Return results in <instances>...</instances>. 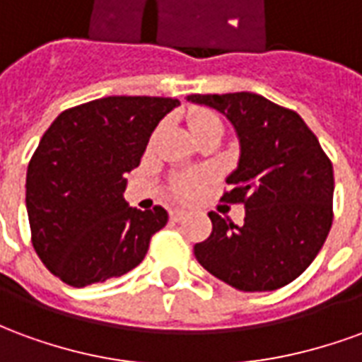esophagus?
<instances>
[{"label": "esophagus", "mask_w": 362, "mask_h": 362, "mask_svg": "<svg viewBox=\"0 0 362 362\" xmlns=\"http://www.w3.org/2000/svg\"><path fill=\"white\" fill-rule=\"evenodd\" d=\"M184 215H186V213L182 211V209H173V211H170V221L178 223V221L184 219Z\"/></svg>", "instance_id": "1"}]
</instances>
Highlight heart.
<instances>
[{
	"mask_svg": "<svg viewBox=\"0 0 362 362\" xmlns=\"http://www.w3.org/2000/svg\"><path fill=\"white\" fill-rule=\"evenodd\" d=\"M211 119H219L217 116H213L211 112H197L189 119V127H197L205 124V122H211ZM207 186V176L202 173H189L180 176L178 180L174 182L173 192L174 196L182 199V202H188V199H194L196 196H199L204 188Z\"/></svg>",
	"mask_w": 362,
	"mask_h": 362,
	"instance_id": "1",
	"label": "heart"
}]
</instances>
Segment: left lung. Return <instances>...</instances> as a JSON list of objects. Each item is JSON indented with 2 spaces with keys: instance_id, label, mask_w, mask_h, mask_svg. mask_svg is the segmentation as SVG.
Instances as JSON below:
<instances>
[{
  "instance_id": "obj_1",
  "label": "left lung",
  "mask_w": 362,
  "mask_h": 362,
  "mask_svg": "<svg viewBox=\"0 0 362 362\" xmlns=\"http://www.w3.org/2000/svg\"><path fill=\"white\" fill-rule=\"evenodd\" d=\"M223 112L240 137V163L221 202L246 207L244 225L209 213L197 262L238 291H275L295 281L326 243L334 221V166L291 108L256 93L189 95Z\"/></svg>"
}]
</instances>
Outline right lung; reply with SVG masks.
Returning a JSON list of instances; mask_svg holds the SVG:
<instances>
[{"label":"right lung","instance_id":"obj_1","mask_svg":"<svg viewBox=\"0 0 362 362\" xmlns=\"http://www.w3.org/2000/svg\"><path fill=\"white\" fill-rule=\"evenodd\" d=\"M178 98L104 96L67 108L30 157L27 211L38 258L71 287L114 279L139 266L168 213L124 199L126 174L141 163L153 129Z\"/></svg>","mask_w":362,"mask_h":362}]
</instances>
